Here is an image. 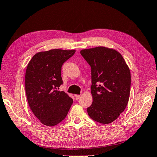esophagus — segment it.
Segmentation results:
<instances>
[{"mask_svg": "<svg viewBox=\"0 0 157 157\" xmlns=\"http://www.w3.org/2000/svg\"><path fill=\"white\" fill-rule=\"evenodd\" d=\"M75 99H78L80 98V95L76 94V95H75Z\"/></svg>", "mask_w": 157, "mask_h": 157, "instance_id": "1", "label": "esophagus"}]
</instances>
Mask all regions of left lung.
Returning <instances> with one entry per match:
<instances>
[{"label":"left lung","mask_w":157,"mask_h":157,"mask_svg":"<svg viewBox=\"0 0 157 157\" xmlns=\"http://www.w3.org/2000/svg\"><path fill=\"white\" fill-rule=\"evenodd\" d=\"M80 54L91 67L92 105L90 117L102 124L115 121L129 100L130 71L122 55L115 50L98 46L84 49Z\"/></svg>","instance_id":"1"}]
</instances>
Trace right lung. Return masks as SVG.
<instances>
[{"label":"right lung","instance_id":"right-lung-1","mask_svg":"<svg viewBox=\"0 0 157 157\" xmlns=\"http://www.w3.org/2000/svg\"><path fill=\"white\" fill-rule=\"evenodd\" d=\"M75 53V50L40 52L28 63L25 78L27 101L33 114L44 125L59 124L72 105L73 99L58 89L63 84L61 67Z\"/></svg>","mask_w":157,"mask_h":157}]
</instances>
